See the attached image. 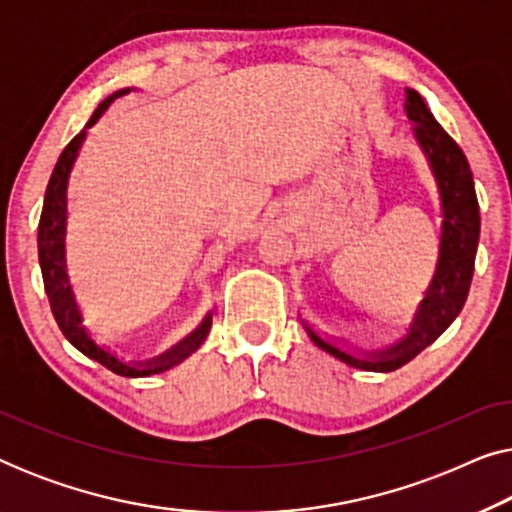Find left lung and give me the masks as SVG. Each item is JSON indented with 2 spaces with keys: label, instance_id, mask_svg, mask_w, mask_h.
<instances>
[{
  "label": "left lung",
  "instance_id": "1",
  "mask_svg": "<svg viewBox=\"0 0 512 512\" xmlns=\"http://www.w3.org/2000/svg\"><path fill=\"white\" fill-rule=\"evenodd\" d=\"M405 114L415 123L412 132H415L419 149L429 160L440 191V202H443V237H440L438 268L429 291L412 319L408 335L380 352L363 356V359L321 340L307 326L312 342L324 352L345 361L347 366L375 370V373H389V370L405 366L433 340H438L445 328L457 319L468 298V289H471L475 251H478L480 240L478 195H475L473 172L464 151L440 128V123L426 109L422 95L412 88H405Z\"/></svg>",
  "mask_w": 512,
  "mask_h": 512
}]
</instances>
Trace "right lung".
<instances>
[{"label": "right lung", "instance_id": "1", "mask_svg": "<svg viewBox=\"0 0 512 512\" xmlns=\"http://www.w3.org/2000/svg\"><path fill=\"white\" fill-rule=\"evenodd\" d=\"M130 88L116 90L114 95H109L100 107L93 111L90 121L86 123L79 135H76L72 142L65 146V151L60 153L58 163H55V170L48 179L46 186V198H44V209H41L39 219V265H41V277H44V289L48 296V303H51V312L55 321H58L60 331L65 338L72 342V345L79 349L81 354H86L88 359L102 363L104 368H109L111 373L123 375V377H146L163 373V370H170L191 356L195 349L202 345V340L207 338L209 326H212V317L202 321L200 328L195 333L188 335L184 342H179L177 347L170 349V352L158 356V359L137 363V366H130V363L118 361L114 354H109L107 349L95 345L86 333V328L81 326V312L76 307L72 286H69L67 279V265H65V223H67V181L69 172H72V165L76 156H79V149L86 139V130L90 125L97 123V118L104 114V109L109 107L111 102L118 100V97L128 95Z\"/></svg>", "mask_w": 512, "mask_h": 512}]
</instances>
